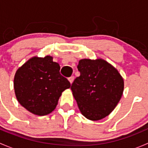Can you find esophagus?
Masks as SVG:
<instances>
[{
	"label": "esophagus",
	"instance_id": "1",
	"mask_svg": "<svg viewBox=\"0 0 148 148\" xmlns=\"http://www.w3.org/2000/svg\"><path fill=\"white\" fill-rule=\"evenodd\" d=\"M68 79H69V82H70V83L72 84L73 81H74V77H73V76H71V77H69Z\"/></svg>",
	"mask_w": 148,
	"mask_h": 148
}]
</instances>
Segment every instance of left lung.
I'll list each match as a JSON object with an SVG mask.
<instances>
[{
  "instance_id": "obj_1",
  "label": "left lung",
  "mask_w": 148,
  "mask_h": 148,
  "mask_svg": "<svg viewBox=\"0 0 148 148\" xmlns=\"http://www.w3.org/2000/svg\"><path fill=\"white\" fill-rule=\"evenodd\" d=\"M77 69L80 76L74 79L71 89L79 109L89 120H102L120 102L123 79L113 66L102 59H81Z\"/></svg>"
}]
</instances>
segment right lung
I'll return each mask as SVG.
<instances>
[{"mask_svg": "<svg viewBox=\"0 0 148 148\" xmlns=\"http://www.w3.org/2000/svg\"><path fill=\"white\" fill-rule=\"evenodd\" d=\"M59 70L60 66L53 62L51 56H34L21 66L15 74L13 83L21 105L39 116L53 111L62 92L71 86Z\"/></svg>", "mask_w": 148, "mask_h": 148, "instance_id": "1", "label": "right lung"}]
</instances>
